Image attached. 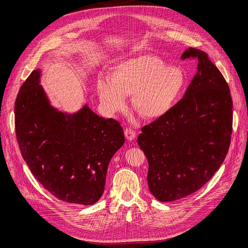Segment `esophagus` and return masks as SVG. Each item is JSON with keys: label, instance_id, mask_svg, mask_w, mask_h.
Masks as SVG:
<instances>
[{"label": "esophagus", "instance_id": "obj_1", "mask_svg": "<svg viewBox=\"0 0 248 248\" xmlns=\"http://www.w3.org/2000/svg\"><path fill=\"white\" fill-rule=\"evenodd\" d=\"M124 135H125V138L128 140V141H132L135 139L136 137V133L134 132V130H132L131 128H126L124 130Z\"/></svg>", "mask_w": 248, "mask_h": 248}]
</instances>
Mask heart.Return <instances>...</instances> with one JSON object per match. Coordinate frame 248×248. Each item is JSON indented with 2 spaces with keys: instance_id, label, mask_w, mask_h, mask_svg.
Wrapping results in <instances>:
<instances>
[{
  "instance_id": "obj_1",
  "label": "heart",
  "mask_w": 248,
  "mask_h": 248,
  "mask_svg": "<svg viewBox=\"0 0 248 248\" xmlns=\"http://www.w3.org/2000/svg\"><path fill=\"white\" fill-rule=\"evenodd\" d=\"M186 85L180 67L170 66L157 56L142 55L119 62L112 78L100 75L96 88L105 110L110 114L126 107V96L132 93L134 111L147 120L167 115L179 101Z\"/></svg>"
}]
</instances>
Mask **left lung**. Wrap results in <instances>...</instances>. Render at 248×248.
I'll return each instance as SVG.
<instances>
[{
    "mask_svg": "<svg viewBox=\"0 0 248 248\" xmlns=\"http://www.w3.org/2000/svg\"><path fill=\"white\" fill-rule=\"evenodd\" d=\"M197 73L184 98L164 117L142 127L137 143L148 160V186L161 202L174 201L201 188L228 153L232 101L220 70L207 54L186 49Z\"/></svg>",
    "mask_w": 248,
    "mask_h": 248,
    "instance_id": "obj_1",
    "label": "left lung"
}]
</instances>
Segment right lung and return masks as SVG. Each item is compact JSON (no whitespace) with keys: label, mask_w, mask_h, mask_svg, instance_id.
<instances>
[{"label":"right lung","mask_w":248,"mask_h":248,"mask_svg":"<svg viewBox=\"0 0 248 248\" xmlns=\"http://www.w3.org/2000/svg\"><path fill=\"white\" fill-rule=\"evenodd\" d=\"M33 70L15 105L22 158L51 194L67 203L92 205L102 196L108 166L124 144L120 124L95 114L87 104L75 113L52 106Z\"/></svg>","instance_id":"obj_1"}]
</instances>
